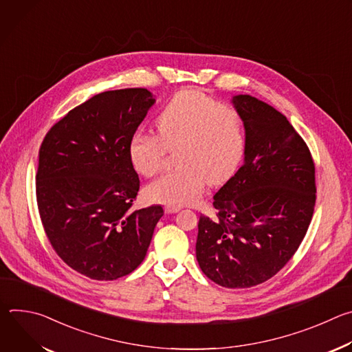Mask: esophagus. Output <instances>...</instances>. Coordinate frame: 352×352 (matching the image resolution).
I'll list each match as a JSON object with an SVG mask.
<instances>
[{
  "label": "esophagus",
  "instance_id": "obj_1",
  "mask_svg": "<svg viewBox=\"0 0 352 352\" xmlns=\"http://www.w3.org/2000/svg\"><path fill=\"white\" fill-rule=\"evenodd\" d=\"M164 210H166V213H168V214H173V213H177V212H179V210H181V206L167 205V206L164 208Z\"/></svg>",
  "mask_w": 352,
  "mask_h": 352
}]
</instances>
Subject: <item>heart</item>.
I'll list each match as a JSON object with an SVG mask.
<instances>
[{
    "label": "heart",
    "instance_id": "1",
    "mask_svg": "<svg viewBox=\"0 0 352 352\" xmlns=\"http://www.w3.org/2000/svg\"><path fill=\"white\" fill-rule=\"evenodd\" d=\"M159 136L135 132L128 143V159L135 171L153 177L166 163L167 147H174L178 167L146 188L148 200L166 205L193 204L206 182L227 181L245 153L241 114L202 91H178L156 118Z\"/></svg>",
    "mask_w": 352,
    "mask_h": 352
}]
</instances>
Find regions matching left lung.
<instances>
[{
	"mask_svg": "<svg viewBox=\"0 0 352 352\" xmlns=\"http://www.w3.org/2000/svg\"><path fill=\"white\" fill-rule=\"evenodd\" d=\"M231 102L243 120V164L214 195L217 216H200L196 259L216 284L248 288L272 278L302 242L315 209V164L274 107L249 94Z\"/></svg>",
	"mask_w": 352,
	"mask_h": 352,
	"instance_id": "1",
	"label": "left lung"
}]
</instances>
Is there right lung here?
<instances>
[{
    "mask_svg": "<svg viewBox=\"0 0 352 352\" xmlns=\"http://www.w3.org/2000/svg\"><path fill=\"white\" fill-rule=\"evenodd\" d=\"M156 103L147 89L98 93L45 135L36 196L47 238L78 273L100 281L132 273L164 214L156 205L131 210L139 177L128 143Z\"/></svg>",
    "mask_w": 352,
    "mask_h": 352,
    "instance_id": "obj_1",
    "label": "right lung"
}]
</instances>
